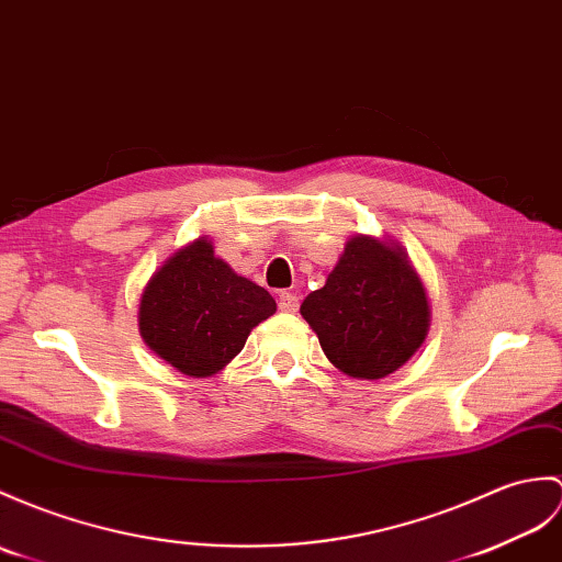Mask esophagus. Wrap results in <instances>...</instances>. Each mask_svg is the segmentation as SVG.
I'll list each match as a JSON object with an SVG mask.
<instances>
[{"label":"esophagus","mask_w":562,"mask_h":562,"mask_svg":"<svg viewBox=\"0 0 562 562\" xmlns=\"http://www.w3.org/2000/svg\"><path fill=\"white\" fill-rule=\"evenodd\" d=\"M278 304H280V308H282L284 313H294V311L299 308V299H296V294H292V292H280V294H278Z\"/></svg>","instance_id":"esophagus-1"}]
</instances>
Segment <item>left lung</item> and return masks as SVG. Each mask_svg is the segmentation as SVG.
<instances>
[{
    "instance_id": "8db88e82",
    "label": "left lung",
    "mask_w": 562,
    "mask_h": 562,
    "mask_svg": "<svg viewBox=\"0 0 562 562\" xmlns=\"http://www.w3.org/2000/svg\"><path fill=\"white\" fill-rule=\"evenodd\" d=\"M325 357L351 378L378 381L426 340V290L402 246L357 234L321 290L302 304Z\"/></svg>"
}]
</instances>
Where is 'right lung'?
Masks as SVG:
<instances>
[{"instance_id": "add662e5", "label": "right lung", "mask_w": 562, "mask_h": 562, "mask_svg": "<svg viewBox=\"0 0 562 562\" xmlns=\"http://www.w3.org/2000/svg\"><path fill=\"white\" fill-rule=\"evenodd\" d=\"M263 286L237 276L205 237L179 249L140 294L138 330L155 355L191 378L222 371L276 313Z\"/></svg>"}]
</instances>
